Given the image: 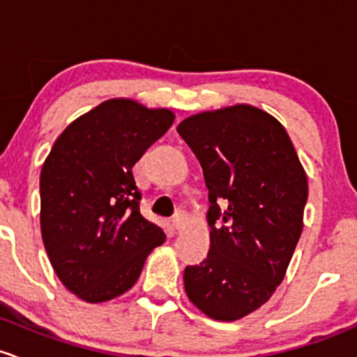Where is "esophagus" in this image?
I'll return each mask as SVG.
<instances>
[{
    "instance_id": "esophagus-1",
    "label": "esophagus",
    "mask_w": 357,
    "mask_h": 357,
    "mask_svg": "<svg viewBox=\"0 0 357 357\" xmlns=\"http://www.w3.org/2000/svg\"><path fill=\"white\" fill-rule=\"evenodd\" d=\"M189 223V215L185 211H177L175 213L174 220H172V225H174L175 230H182L183 227Z\"/></svg>"
}]
</instances>
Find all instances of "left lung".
Masks as SVG:
<instances>
[{
  "label": "left lung",
  "mask_w": 357,
  "mask_h": 357,
  "mask_svg": "<svg viewBox=\"0 0 357 357\" xmlns=\"http://www.w3.org/2000/svg\"><path fill=\"white\" fill-rule=\"evenodd\" d=\"M177 132L209 192L208 258L183 271L190 303L218 321L263 306L284 280L304 227L307 177L287 130L252 105L201 112Z\"/></svg>",
  "instance_id": "8db88e82"
}]
</instances>
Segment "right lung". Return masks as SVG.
I'll return each mask as SVG.
<instances>
[{
	"instance_id": "right-lung-1",
	"label": "right lung",
	"mask_w": 357,
	"mask_h": 357,
	"mask_svg": "<svg viewBox=\"0 0 357 357\" xmlns=\"http://www.w3.org/2000/svg\"><path fill=\"white\" fill-rule=\"evenodd\" d=\"M175 113L113 98L60 134L41 168V235L54 273L86 303L134 287L167 238L139 211L132 167L172 127Z\"/></svg>"
}]
</instances>
